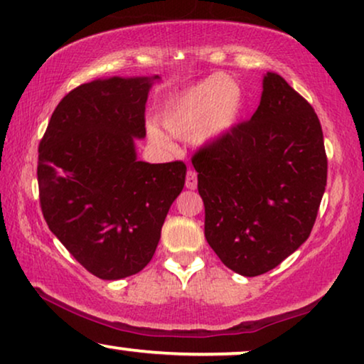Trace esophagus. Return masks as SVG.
Here are the masks:
<instances>
[{"mask_svg":"<svg viewBox=\"0 0 364 364\" xmlns=\"http://www.w3.org/2000/svg\"><path fill=\"white\" fill-rule=\"evenodd\" d=\"M186 187L191 188H197V172L196 171H188L187 172V177H186Z\"/></svg>","mask_w":364,"mask_h":364,"instance_id":"esophagus-1","label":"esophagus"}]
</instances>
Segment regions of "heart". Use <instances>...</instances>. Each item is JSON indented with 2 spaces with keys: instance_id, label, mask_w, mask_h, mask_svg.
Here are the masks:
<instances>
[{
  "instance_id": "b5f03b06",
  "label": "heart",
  "mask_w": 364,
  "mask_h": 364,
  "mask_svg": "<svg viewBox=\"0 0 364 364\" xmlns=\"http://www.w3.org/2000/svg\"><path fill=\"white\" fill-rule=\"evenodd\" d=\"M243 111V91L235 79L225 74H213L193 84L166 104L161 124L173 137L192 139L200 146L225 137L235 127ZM149 139L166 146L167 137L161 129L149 126Z\"/></svg>"
}]
</instances>
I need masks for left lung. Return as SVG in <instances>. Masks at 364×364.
<instances>
[{
	"instance_id": "left-lung-1",
	"label": "left lung",
	"mask_w": 364,
	"mask_h": 364,
	"mask_svg": "<svg viewBox=\"0 0 364 364\" xmlns=\"http://www.w3.org/2000/svg\"><path fill=\"white\" fill-rule=\"evenodd\" d=\"M205 205V238L238 275L280 265L310 237L326 187L323 131L313 107L277 73L260 106L192 159Z\"/></svg>"
}]
</instances>
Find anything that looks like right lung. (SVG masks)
Here are the masks:
<instances>
[{
  "label": "right lung",
  "mask_w": 364,
  "mask_h": 364,
  "mask_svg": "<svg viewBox=\"0 0 364 364\" xmlns=\"http://www.w3.org/2000/svg\"><path fill=\"white\" fill-rule=\"evenodd\" d=\"M159 76L81 84L54 109L39 144V202L49 230L92 275L121 280L151 262L186 164L137 161Z\"/></svg>",
  "instance_id": "right-lung-1"
}]
</instances>
